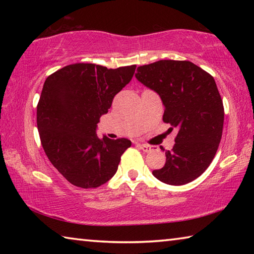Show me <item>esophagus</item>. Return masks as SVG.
Returning a JSON list of instances; mask_svg holds the SVG:
<instances>
[{"label": "esophagus", "instance_id": "esophagus-1", "mask_svg": "<svg viewBox=\"0 0 254 254\" xmlns=\"http://www.w3.org/2000/svg\"><path fill=\"white\" fill-rule=\"evenodd\" d=\"M139 147H140V149H141V150H143L144 152H149V151H151V150H153V148L151 147V145H149V144H145V143L139 144Z\"/></svg>", "mask_w": 254, "mask_h": 254}]
</instances>
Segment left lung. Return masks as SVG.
<instances>
[{"label":"left lung","instance_id":"1","mask_svg":"<svg viewBox=\"0 0 254 254\" xmlns=\"http://www.w3.org/2000/svg\"><path fill=\"white\" fill-rule=\"evenodd\" d=\"M135 77L159 94L163 122L178 130L153 176L174 186L192 182L208 168L222 137L224 107L213 76L187 60H159L137 67Z\"/></svg>","mask_w":254,"mask_h":254}]
</instances>
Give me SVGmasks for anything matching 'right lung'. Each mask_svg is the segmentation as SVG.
Listing matches in <instances>:
<instances>
[{"label": "right lung", "instance_id": "obj_1", "mask_svg": "<svg viewBox=\"0 0 254 254\" xmlns=\"http://www.w3.org/2000/svg\"><path fill=\"white\" fill-rule=\"evenodd\" d=\"M135 67L77 63L47 77L37 105L38 131L50 162L74 186L96 188L109 182L131 147L124 137H98L96 127Z\"/></svg>", "mask_w": 254, "mask_h": 254}]
</instances>
